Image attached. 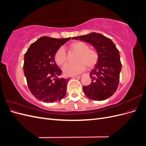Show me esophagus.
Returning <instances> with one entry per match:
<instances>
[{
  "label": "esophagus",
  "mask_w": 146,
  "mask_h": 146,
  "mask_svg": "<svg viewBox=\"0 0 146 146\" xmlns=\"http://www.w3.org/2000/svg\"><path fill=\"white\" fill-rule=\"evenodd\" d=\"M82 77H83V75H79V76H76V77H76V78H82Z\"/></svg>",
  "instance_id": "esophagus-1"
}]
</instances>
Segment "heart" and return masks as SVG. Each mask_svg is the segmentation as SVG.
Listing matches in <instances>:
<instances>
[{"label": "heart", "mask_w": 146, "mask_h": 146, "mask_svg": "<svg viewBox=\"0 0 146 146\" xmlns=\"http://www.w3.org/2000/svg\"><path fill=\"white\" fill-rule=\"evenodd\" d=\"M70 50L77 53L76 57V61L74 64H69L63 69L64 74L67 76H73L83 72L87 66L92 68L97 64L99 60V54L95 49L89 48V46L85 42L77 41L72 42L69 46ZM54 59L58 66H63L67 63V56L64 49L59 48L55 52Z\"/></svg>", "instance_id": "1"}]
</instances>
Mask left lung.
Segmentation results:
<instances>
[{
  "instance_id": "left-lung-1",
  "label": "left lung",
  "mask_w": 146,
  "mask_h": 146,
  "mask_svg": "<svg viewBox=\"0 0 146 146\" xmlns=\"http://www.w3.org/2000/svg\"><path fill=\"white\" fill-rule=\"evenodd\" d=\"M91 44L99 54V60L90 72L91 83L84 86L83 90L88 98L104 100L117 90L122 64L119 52L110 38L95 32L73 37Z\"/></svg>"
}]
</instances>
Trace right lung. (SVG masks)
I'll use <instances>...</instances> for the list:
<instances>
[{
	"label": "right lung",
	"mask_w": 146,
	"mask_h": 146,
	"mask_svg": "<svg viewBox=\"0 0 146 146\" xmlns=\"http://www.w3.org/2000/svg\"><path fill=\"white\" fill-rule=\"evenodd\" d=\"M70 39L41 37L24 55V72L28 87L35 98L44 102L60 101L66 95L69 78L58 77L62 71L57 66L54 55Z\"/></svg>",
	"instance_id": "obj_1"
}]
</instances>
